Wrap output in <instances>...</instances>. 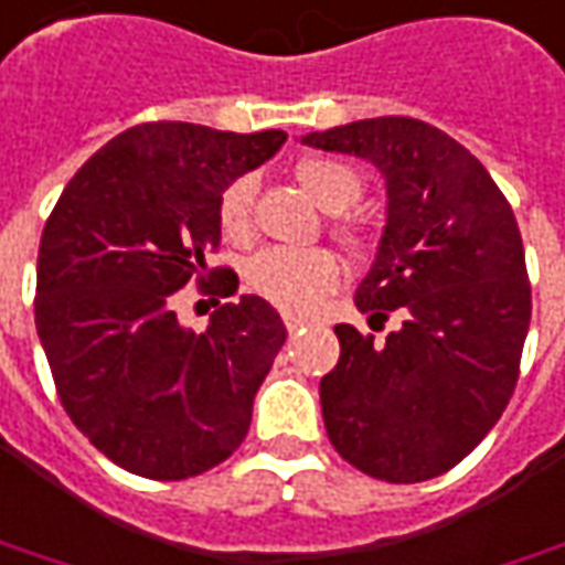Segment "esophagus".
Returning <instances> with one entry per match:
<instances>
[{
    "instance_id": "1",
    "label": "esophagus",
    "mask_w": 565,
    "mask_h": 565,
    "mask_svg": "<svg viewBox=\"0 0 565 565\" xmlns=\"http://www.w3.org/2000/svg\"><path fill=\"white\" fill-rule=\"evenodd\" d=\"M306 324H309V321H306V318H299V315L284 312V328H287V331H290V333L302 331V328H306Z\"/></svg>"
}]
</instances>
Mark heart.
Listing matches in <instances>:
<instances>
[{"label": "heart", "instance_id": "b5f03b06", "mask_svg": "<svg viewBox=\"0 0 565 565\" xmlns=\"http://www.w3.org/2000/svg\"><path fill=\"white\" fill-rule=\"evenodd\" d=\"M297 179L299 185L312 194V201L328 213L347 210L362 194L359 172L331 157L302 160L297 167ZM253 206H256V179L253 175H237L232 185H225V191L218 194V228L232 244L250 241ZM337 237L352 250H359L364 244L362 232L352 225H340ZM244 278L256 297L268 299L284 312H312L315 306H321L337 290L340 263L328 250L268 247L247 263Z\"/></svg>", "mask_w": 565, "mask_h": 565}]
</instances>
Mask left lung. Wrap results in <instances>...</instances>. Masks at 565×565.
I'll return each mask as SVG.
<instances>
[{"instance_id": "obj_1", "label": "left lung", "mask_w": 565, "mask_h": 565, "mask_svg": "<svg viewBox=\"0 0 565 565\" xmlns=\"http://www.w3.org/2000/svg\"><path fill=\"white\" fill-rule=\"evenodd\" d=\"M302 145L355 153L386 179V228L355 290L374 343L337 324L340 362L321 414L340 458L386 482H424L467 458L508 408L532 318L520 225L489 170L443 129L377 117Z\"/></svg>"}]
</instances>
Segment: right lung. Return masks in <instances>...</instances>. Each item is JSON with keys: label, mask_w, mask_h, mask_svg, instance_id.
I'll return each instance as SVG.
<instances>
[{"label": "right lung", "mask_w": 565, "mask_h": 565, "mask_svg": "<svg viewBox=\"0 0 565 565\" xmlns=\"http://www.w3.org/2000/svg\"><path fill=\"white\" fill-rule=\"evenodd\" d=\"M287 141L281 129L218 132L141 122L92 153L57 198L36 263V333L64 412L117 467L148 479L206 473L244 443L253 395L287 340L281 315L244 294L203 333L175 299L232 297L210 268L218 194Z\"/></svg>", "instance_id": "right-lung-1"}]
</instances>
